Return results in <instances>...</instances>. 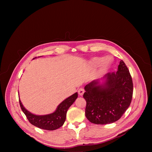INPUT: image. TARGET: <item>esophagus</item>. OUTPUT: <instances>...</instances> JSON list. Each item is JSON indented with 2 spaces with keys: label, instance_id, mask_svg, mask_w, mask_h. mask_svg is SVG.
I'll return each mask as SVG.
<instances>
[{
  "label": "esophagus",
  "instance_id": "esophagus-1",
  "mask_svg": "<svg viewBox=\"0 0 152 152\" xmlns=\"http://www.w3.org/2000/svg\"><path fill=\"white\" fill-rule=\"evenodd\" d=\"M78 93L80 96H82L84 93V89L83 88H80L78 90Z\"/></svg>",
  "mask_w": 152,
  "mask_h": 152
}]
</instances>
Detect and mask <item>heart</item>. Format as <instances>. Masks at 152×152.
Listing matches in <instances>:
<instances>
[{
    "label": "heart",
    "mask_w": 152,
    "mask_h": 152,
    "mask_svg": "<svg viewBox=\"0 0 152 152\" xmlns=\"http://www.w3.org/2000/svg\"><path fill=\"white\" fill-rule=\"evenodd\" d=\"M112 62L113 59L110 56H107L104 59L102 57H95L91 59V64L93 66H98L100 65V63H102V65H101L102 70H107L111 66Z\"/></svg>",
    "instance_id": "b5f03b06"
}]
</instances>
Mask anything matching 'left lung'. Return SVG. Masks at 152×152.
I'll return each instance as SVG.
<instances>
[{
  "label": "left lung",
  "mask_w": 152,
  "mask_h": 152,
  "mask_svg": "<svg viewBox=\"0 0 152 152\" xmlns=\"http://www.w3.org/2000/svg\"><path fill=\"white\" fill-rule=\"evenodd\" d=\"M87 84L83 97L86 101V117L95 124H107L120 119L129 107L133 93L131 75L125 63L120 61L116 73Z\"/></svg>",
  "instance_id": "1"
}]
</instances>
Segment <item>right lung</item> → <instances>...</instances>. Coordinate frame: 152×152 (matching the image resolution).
Masks as SVG:
<instances>
[{
    "mask_svg": "<svg viewBox=\"0 0 152 152\" xmlns=\"http://www.w3.org/2000/svg\"><path fill=\"white\" fill-rule=\"evenodd\" d=\"M78 97V93H75L70 97L65 99L59 104L53 113L44 115H36L28 111L19 100L20 107L28 121L35 127L44 130L53 131L61 127L66 120V112L70 106Z\"/></svg>",
    "mask_w": 152,
    "mask_h": 152,
    "instance_id": "1",
    "label": "right lung"
}]
</instances>
